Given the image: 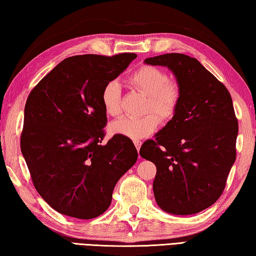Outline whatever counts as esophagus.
Masks as SVG:
<instances>
[{
	"label": "esophagus",
	"instance_id": "esophagus-1",
	"mask_svg": "<svg viewBox=\"0 0 256 256\" xmlns=\"http://www.w3.org/2000/svg\"><path fill=\"white\" fill-rule=\"evenodd\" d=\"M134 144H135L137 150H140V146H142V142H140V140H134Z\"/></svg>",
	"mask_w": 256,
	"mask_h": 256
}]
</instances>
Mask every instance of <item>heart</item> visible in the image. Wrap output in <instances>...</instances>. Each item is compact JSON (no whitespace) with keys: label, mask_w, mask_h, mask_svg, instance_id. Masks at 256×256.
I'll return each mask as SVG.
<instances>
[{"label":"heart","mask_w":256,"mask_h":256,"mask_svg":"<svg viewBox=\"0 0 256 256\" xmlns=\"http://www.w3.org/2000/svg\"><path fill=\"white\" fill-rule=\"evenodd\" d=\"M128 82L137 90L148 95L144 112L140 118L122 116L111 124V132L132 140L144 138L152 134L158 126V118L168 121L174 118L182 100V88L176 80H170L164 70L154 66H142L128 78ZM120 85L108 82L102 90V104L106 114L116 116L121 113Z\"/></svg>","instance_id":"obj_1"}]
</instances>
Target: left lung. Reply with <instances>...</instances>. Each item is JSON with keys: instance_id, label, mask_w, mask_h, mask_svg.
<instances>
[{"instance_id": "obj_1", "label": "left lung", "mask_w": 256, "mask_h": 256, "mask_svg": "<svg viewBox=\"0 0 256 256\" xmlns=\"http://www.w3.org/2000/svg\"><path fill=\"white\" fill-rule=\"evenodd\" d=\"M145 64L172 71L182 100L140 154L156 166L153 192L158 206L171 214H194L220 198L236 160L238 121L232 96L195 58L169 53Z\"/></svg>"}]
</instances>
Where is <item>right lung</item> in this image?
Returning <instances> with one entry per match:
<instances>
[{
    "label": "right lung",
    "mask_w": 256,
    "mask_h": 256,
    "mask_svg": "<svg viewBox=\"0 0 256 256\" xmlns=\"http://www.w3.org/2000/svg\"><path fill=\"white\" fill-rule=\"evenodd\" d=\"M135 53L64 58L34 87L24 106L22 153L34 186L61 214L93 219L110 206L116 184L137 161L130 138L102 143V90Z\"/></svg>",
    "instance_id": "obj_1"
}]
</instances>
